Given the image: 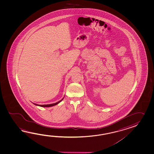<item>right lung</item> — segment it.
<instances>
[{
	"label": "right lung",
	"instance_id": "1",
	"mask_svg": "<svg viewBox=\"0 0 154 154\" xmlns=\"http://www.w3.org/2000/svg\"><path fill=\"white\" fill-rule=\"evenodd\" d=\"M64 98V97H63ZM63 98H62L61 100H60L59 101L57 102H56L55 103H52V104H49V105H37V104H36V103H34V105H36V106H41V107H52V106H55V105H57V104H58L60 102L62 101L63 100Z\"/></svg>",
	"mask_w": 154,
	"mask_h": 154
}]
</instances>
